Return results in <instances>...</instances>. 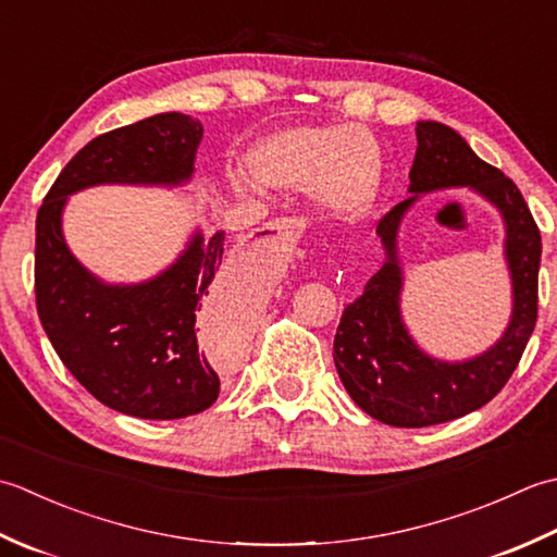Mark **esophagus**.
Listing matches in <instances>:
<instances>
[{
    "label": "esophagus",
    "mask_w": 557,
    "mask_h": 557,
    "mask_svg": "<svg viewBox=\"0 0 557 557\" xmlns=\"http://www.w3.org/2000/svg\"><path fill=\"white\" fill-rule=\"evenodd\" d=\"M267 233H269L271 240L278 243V245H293L295 243L288 221H271V223H267Z\"/></svg>",
    "instance_id": "1"
}]
</instances>
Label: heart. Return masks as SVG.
I'll return each instance as SVG.
<instances>
[{
  "label": "heart",
  "mask_w": 557,
  "mask_h": 557,
  "mask_svg": "<svg viewBox=\"0 0 557 557\" xmlns=\"http://www.w3.org/2000/svg\"><path fill=\"white\" fill-rule=\"evenodd\" d=\"M249 180L274 191H312L320 207L354 215L380 187V149L368 132L342 124H293L262 136L245 156ZM233 185L247 189L245 177Z\"/></svg>",
  "instance_id": "heart-1"
}]
</instances>
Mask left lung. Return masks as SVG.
Returning <instances> with one entry per match:
<instances>
[{
	"instance_id": "left-lung-1",
	"label": "left lung",
	"mask_w": 557,
	"mask_h": 557,
	"mask_svg": "<svg viewBox=\"0 0 557 557\" xmlns=\"http://www.w3.org/2000/svg\"><path fill=\"white\" fill-rule=\"evenodd\" d=\"M416 136L418 149L408 173L411 197L377 223L387 259L360 298L344 310L334 336V362L350 399L394 428L447 423L485 406L512 377L539 314L541 233L517 185L481 161L447 124L418 122ZM445 186H471L504 213L513 278V317L506 334L481 357L461 363L428 357L400 320L403 272L395 235L418 194Z\"/></svg>"
}]
</instances>
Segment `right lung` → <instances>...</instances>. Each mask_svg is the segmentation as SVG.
I'll return each mask as SVG.
<instances>
[{
    "instance_id": "1",
    "label": "right lung",
    "mask_w": 557,
    "mask_h": 557,
    "mask_svg": "<svg viewBox=\"0 0 557 557\" xmlns=\"http://www.w3.org/2000/svg\"><path fill=\"white\" fill-rule=\"evenodd\" d=\"M201 134L199 120L161 112L96 136L64 165L36 221V305L52 348L100 404L149 421L207 411L237 354L233 290L215 281L225 233L203 243L197 231L158 276L112 286L70 252L62 211L86 187L187 183ZM201 321L214 324L215 351L198 342Z\"/></svg>"
}]
</instances>
